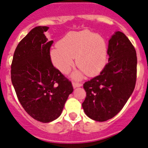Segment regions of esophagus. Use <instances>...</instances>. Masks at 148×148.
<instances>
[{"label":"esophagus","mask_w":148,"mask_h":148,"mask_svg":"<svg viewBox=\"0 0 148 148\" xmlns=\"http://www.w3.org/2000/svg\"><path fill=\"white\" fill-rule=\"evenodd\" d=\"M82 84L81 83H78V82H73V88H76L78 87H82Z\"/></svg>","instance_id":"esophagus-1"}]
</instances>
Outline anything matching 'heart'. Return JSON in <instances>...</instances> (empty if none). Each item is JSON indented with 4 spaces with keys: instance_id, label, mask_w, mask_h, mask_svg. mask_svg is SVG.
Returning a JSON list of instances; mask_svg holds the SVG:
<instances>
[{
    "instance_id": "1",
    "label": "heart",
    "mask_w": 148,
    "mask_h": 148,
    "mask_svg": "<svg viewBox=\"0 0 148 148\" xmlns=\"http://www.w3.org/2000/svg\"><path fill=\"white\" fill-rule=\"evenodd\" d=\"M53 65L60 72L66 74L74 64L80 70L74 73L73 77L80 78L84 73L93 76L102 71L108 61V45L102 36L89 30L70 32L60 40L58 47L50 51Z\"/></svg>"
}]
</instances>
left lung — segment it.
Masks as SVG:
<instances>
[{
  "label": "left lung",
  "mask_w": 148,
  "mask_h": 148,
  "mask_svg": "<svg viewBox=\"0 0 148 148\" xmlns=\"http://www.w3.org/2000/svg\"><path fill=\"white\" fill-rule=\"evenodd\" d=\"M108 63L99 75L84 84L87 92L82 108L89 118L105 121L125 106L135 88L136 52L126 35L116 32L108 44Z\"/></svg>",
  "instance_id": "obj_1"
}]
</instances>
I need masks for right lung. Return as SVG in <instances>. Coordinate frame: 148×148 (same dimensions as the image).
Segmentation results:
<instances>
[{"instance_id": "1", "label": "right lung", "mask_w": 148, "mask_h": 148, "mask_svg": "<svg viewBox=\"0 0 148 148\" xmlns=\"http://www.w3.org/2000/svg\"><path fill=\"white\" fill-rule=\"evenodd\" d=\"M48 29H32L17 46L11 65L12 83L21 104L43 123L61 116L73 91L71 82L52 64L49 50L53 41L44 35Z\"/></svg>"}]
</instances>
